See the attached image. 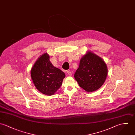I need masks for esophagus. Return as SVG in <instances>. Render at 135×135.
<instances>
[{
  "mask_svg": "<svg viewBox=\"0 0 135 135\" xmlns=\"http://www.w3.org/2000/svg\"><path fill=\"white\" fill-rule=\"evenodd\" d=\"M67 74L69 75V76H71V75H72V73H71V72L70 71V70H67Z\"/></svg>",
  "mask_w": 135,
  "mask_h": 135,
  "instance_id": "obj_1",
  "label": "esophagus"
}]
</instances>
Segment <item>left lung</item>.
<instances>
[{"label":"left lung","mask_w":135,"mask_h":135,"mask_svg":"<svg viewBox=\"0 0 135 135\" xmlns=\"http://www.w3.org/2000/svg\"><path fill=\"white\" fill-rule=\"evenodd\" d=\"M107 64L100 57L88 51L80 59L74 77L80 86L88 92L100 88L108 75Z\"/></svg>","instance_id":"1"}]
</instances>
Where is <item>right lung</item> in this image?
I'll return each mask as SVG.
<instances>
[{"instance_id":"right-lung-1","label":"right lung","mask_w":135,"mask_h":135,"mask_svg":"<svg viewBox=\"0 0 135 135\" xmlns=\"http://www.w3.org/2000/svg\"><path fill=\"white\" fill-rule=\"evenodd\" d=\"M31 76L36 88L46 95H52L62 83L65 74L54 67L47 53L42 55L31 70Z\"/></svg>"}]
</instances>
